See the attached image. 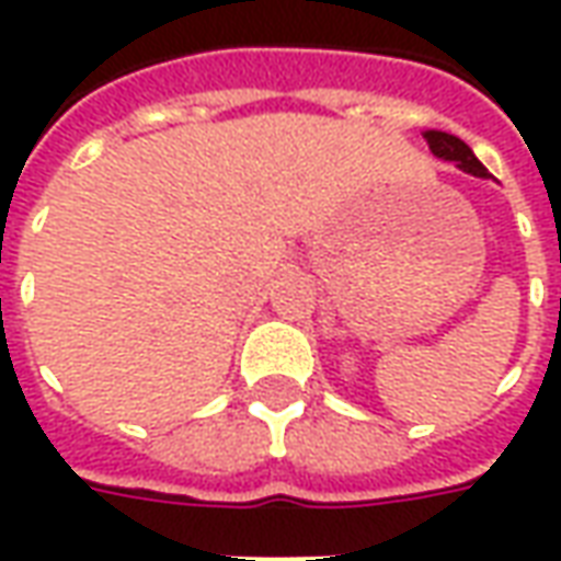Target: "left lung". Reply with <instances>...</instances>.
<instances>
[{"label": "left lung", "instance_id": "1", "mask_svg": "<svg viewBox=\"0 0 561 561\" xmlns=\"http://www.w3.org/2000/svg\"><path fill=\"white\" fill-rule=\"evenodd\" d=\"M423 140L430 144V152L433 156H438V159L445 161H454L459 171L471 173V176H490V171L483 168L481 161L474 159V152L469 149V144L466 140H459L457 135H447V131H435V128H430V131H423Z\"/></svg>", "mask_w": 561, "mask_h": 561}]
</instances>
